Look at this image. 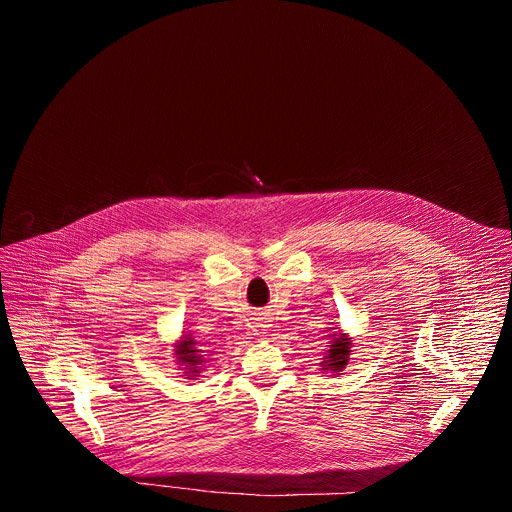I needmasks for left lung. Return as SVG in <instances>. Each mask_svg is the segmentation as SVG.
Wrapping results in <instances>:
<instances>
[{"mask_svg": "<svg viewBox=\"0 0 512 512\" xmlns=\"http://www.w3.org/2000/svg\"><path fill=\"white\" fill-rule=\"evenodd\" d=\"M328 344H330V348L326 350V356L320 362V367H322V371L340 373L348 364L352 340L346 334H330V342Z\"/></svg>", "mask_w": 512, "mask_h": 512, "instance_id": "8db88e82", "label": "left lung"}]
</instances>
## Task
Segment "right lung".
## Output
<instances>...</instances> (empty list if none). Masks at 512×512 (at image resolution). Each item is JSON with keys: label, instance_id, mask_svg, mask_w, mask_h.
I'll return each instance as SVG.
<instances>
[{"label": "right lung", "instance_id": "obj_1", "mask_svg": "<svg viewBox=\"0 0 512 512\" xmlns=\"http://www.w3.org/2000/svg\"><path fill=\"white\" fill-rule=\"evenodd\" d=\"M174 346H176L174 352H176L178 364H182L184 371H186V379L198 377V373L202 371V364L206 360H204V354L198 348L196 340L190 338V336H182V340H178Z\"/></svg>", "mask_w": 512, "mask_h": 512}]
</instances>
